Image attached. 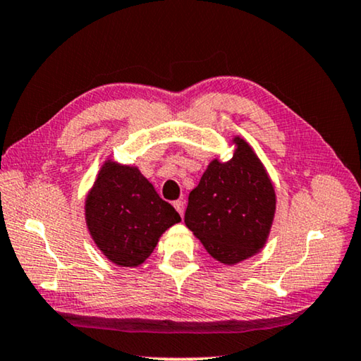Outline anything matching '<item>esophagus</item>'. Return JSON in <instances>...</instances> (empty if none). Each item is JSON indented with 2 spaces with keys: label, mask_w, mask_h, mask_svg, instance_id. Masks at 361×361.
<instances>
[{
  "label": "esophagus",
  "mask_w": 361,
  "mask_h": 361,
  "mask_svg": "<svg viewBox=\"0 0 361 361\" xmlns=\"http://www.w3.org/2000/svg\"><path fill=\"white\" fill-rule=\"evenodd\" d=\"M173 207H175V210L183 216V213H185V202H183V200H175Z\"/></svg>",
  "instance_id": "34e87169"
}]
</instances>
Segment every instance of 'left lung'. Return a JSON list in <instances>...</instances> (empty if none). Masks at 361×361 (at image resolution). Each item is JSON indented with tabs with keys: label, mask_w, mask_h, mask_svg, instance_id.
<instances>
[{
	"label": "left lung",
	"mask_w": 361,
	"mask_h": 361,
	"mask_svg": "<svg viewBox=\"0 0 361 361\" xmlns=\"http://www.w3.org/2000/svg\"><path fill=\"white\" fill-rule=\"evenodd\" d=\"M228 162L213 159L188 197L185 223L223 264L252 258L271 232L276 189L259 157L240 137Z\"/></svg>",
	"instance_id": "1"
}]
</instances>
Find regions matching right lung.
Wrapping results in <instances>:
<instances>
[{
    "instance_id": "right-lung-1",
    "label": "right lung",
    "mask_w": 361,
    "mask_h": 361,
    "mask_svg": "<svg viewBox=\"0 0 361 361\" xmlns=\"http://www.w3.org/2000/svg\"><path fill=\"white\" fill-rule=\"evenodd\" d=\"M180 221L138 167L114 161L103 164L85 197V223L95 245L121 267L143 264L159 237Z\"/></svg>"
}]
</instances>
